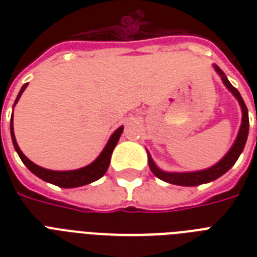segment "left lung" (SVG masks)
Returning <instances> with one entry per match:
<instances>
[{"label": "left lung", "mask_w": 257, "mask_h": 257, "mask_svg": "<svg viewBox=\"0 0 257 257\" xmlns=\"http://www.w3.org/2000/svg\"><path fill=\"white\" fill-rule=\"evenodd\" d=\"M215 69L216 72L221 76L225 86H227V88L233 93V96L239 100L241 110H243V121H241V126H240L237 139H236L235 144L232 145V148L229 149V152H228L217 164L213 165L212 168L205 169V171L189 172V173H168V172H164L157 168L156 165H155V163H153L152 157H151V155L148 153L149 168H151L153 175L156 176V177H159L160 180H163V181H165V183L175 184V185H183V187H195V185H200V184L213 181V180L219 179L220 176H223L225 172H228L232 167H233V164H235L236 161H237V159H239L240 153L243 152L244 147H245V143H247L248 137V129H249L247 105L244 102L243 97L240 96L239 90L232 85L231 82L228 81V78L225 77V74L223 73V70L220 69L219 66H215Z\"/></svg>", "instance_id": "left-lung-1"}]
</instances>
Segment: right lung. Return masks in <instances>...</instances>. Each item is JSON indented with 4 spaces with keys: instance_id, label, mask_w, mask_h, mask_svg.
<instances>
[{
    "instance_id": "right-lung-1",
    "label": "right lung",
    "mask_w": 257,
    "mask_h": 257,
    "mask_svg": "<svg viewBox=\"0 0 257 257\" xmlns=\"http://www.w3.org/2000/svg\"><path fill=\"white\" fill-rule=\"evenodd\" d=\"M28 86V84L22 86L20 93H18L17 98L14 101V104H17L18 98L21 97L22 92L25 90V88ZM122 126L117 129L116 132L113 133L112 137L109 139L108 144L104 148V151L101 152V155L97 157L96 160L93 161L92 164H89L88 167H84L81 169H76V171H65V172H58V171H49V169L41 168L38 167L34 163L28 159V157L21 152V149L18 147L17 141H16V137H14L13 132V116H12V120H10V135H12V141H13V145L16 151H17L18 156L22 160V163L28 167L32 173H34L36 176H38L40 179H42L44 181H48L50 184H54L57 187L61 188H76L81 187V185H86L89 183H93L96 181L100 177L105 175V172L108 169L109 163H110V156H112V152L114 147L118 143V139H120L121 133H122Z\"/></svg>"
}]
</instances>
